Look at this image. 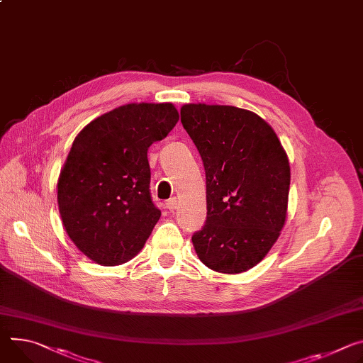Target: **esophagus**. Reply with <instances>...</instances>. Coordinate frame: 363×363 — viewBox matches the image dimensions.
<instances>
[{
    "instance_id": "esophagus-1",
    "label": "esophagus",
    "mask_w": 363,
    "mask_h": 363,
    "mask_svg": "<svg viewBox=\"0 0 363 363\" xmlns=\"http://www.w3.org/2000/svg\"><path fill=\"white\" fill-rule=\"evenodd\" d=\"M167 207H168V210L174 211V210L178 207V200H177V199H171V200H168Z\"/></svg>"
}]
</instances>
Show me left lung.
Returning <instances> with one entry per match:
<instances>
[{
    "instance_id": "obj_1",
    "label": "left lung",
    "mask_w": 363,
    "mask_h": 363,
    "mask_svg": "<svg viewBox=\"0 0 363 363\" xmlns=\"http://www.w3.org/2000/svg\"><path fill=\"white\" fill-rule=\"evenodd\" d=\"M181 121L207 179V221L192 245L211 271L236 275L268 255L285 225L291 169L275 130L233 106L184 104Z\"/></svg>"
}]
</instances>
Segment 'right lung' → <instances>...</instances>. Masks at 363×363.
I'll list each match as a JSON object with an SVG mask.
<instances>
[{
	"label": "right lung",
	"instance_id": "1",
	"mask_svg": "<svg viewBox=\"0 0 363 363\" xmlns=\"http://www.w3.org/2000/svg\"><path fill=\"white\" fill-rule=\"evenodd\" d=\"M178 120L172 103H131L94 118L75 138L59 174L57 207L65 232L98 265L133 259L160 218L147 149Z\"/></svg>",
	"mask_w": 363,
	"mask_h": 363
}]
</instances>
